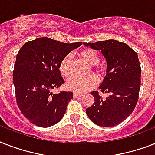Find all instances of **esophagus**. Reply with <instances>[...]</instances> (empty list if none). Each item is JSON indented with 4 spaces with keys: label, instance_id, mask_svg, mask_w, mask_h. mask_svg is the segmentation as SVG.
Here are the masks:
<instances>
[{
    "label": "esophagus",
    "instance_id": "obj_1",
    "mask_svg": "<svg viewBox=\"0 0 155 155\" xmlns=\"http://www.w3.org/2000/svg\"><path fill=\"white\" fill-rule=\"evenodd\" d=\"M84 96V94H82V93H78V92H74L73 93V97H74V98H78V97H81Z\"/></svg>",
    "mask_w": 155,
    "mask_h": 155
}]
</instances>
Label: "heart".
Returning <instances> with one entry per match:
<instances>
[{"label":"heart","mask_w":155,"mask_h":155,"mask_svg":"<svg viewBox=\"0 0 155 155\" xmlns=\"http://www.w3.org/2000/svg\"><path fill=\"white\" fill-rule=\"evenodd\" d=\"M78 56L86 63L90 64V68L97 71L100 78H103L106 75V67L102 63H99V54L94 50L85 48L78 52ZM59 71L64 77H68L71 73V57L67 54L63 58L59 63ZM90 72V69L88 70ZM97 84V78L93 74L87 75L86 77L81 78L78 76H72L67 82V87L75 92H85L89 91Z\"/></svg>","instance_id":"obj_1"}]
</instances>
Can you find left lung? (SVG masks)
I'll return each mask as SVG.
<instances>
[{
    "instance_id": "8db88e82",
    "label": "left lung",
    "mask_w": 155,
    "mask_h": 155,
    "mask_svg": "<svg viewBox=\"0 0 155 155\" xmlns=\"http://www.w3.org/2000/svg\"><path fill=\"white\" fill-rule=\"evenodd\" d=\"M84 45L101 51L107 61V74L100 89L109 95L104 99L97 91L91 92L94 104L86 113L100 126L117 125L133 113L138 101L142 69L137 54L126 43L113 39Z\"/></svg>"
}]
</instances>
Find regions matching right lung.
Instances as JSON below:
<instances>
[{"label":"right lung","mask_w":155,"mask_h":155,"mask_svg":"<svg viewBox=\"0 0 155 155\" xmlns=\"http://www.w3.org/2000/svg\"><path fill=\"white\" fill-rule=\"evenodd\" d=\"M82 42L64 43L49 38L25 42L18 51L13 72L16 101L23 115L34 125L50 127L62 119L71 92L51 91L64 84L59 63Z\"/></svg>","instance_id":"add662e5"}]
</instances>
